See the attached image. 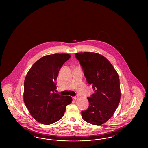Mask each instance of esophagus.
Segmentation results:
<instances>
[{"label": "esophagus", "mask_w": 148, "mask_h": 148, "mask_svg": "<svg viewBox=\"0 0 148 148\" xmlns=\"http://www.w3.org/2000/svg\"><path fill=\"white\" fill-rule=\"evenodd\" d=\"M78 98H79V96H78V95H76V96H75V97H73V99L74 100H76V99Z\"/></svg>", "instance_id": "1"}]
</instances>
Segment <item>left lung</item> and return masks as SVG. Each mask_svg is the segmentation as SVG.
I'll return each mask as SVG.
<instances>
[{"label": "left lung", "instance_id": "left-lung-1", "mask_svg": "<svg viewBox=\"0 0 148 148\" xmlns=\"http://www.w3.org/2000/svg\"><path fill=\"white\" fill-rule=\"evenodd\" d=\"M87 82L94 93L87 98L89 106L81 111L85 121L95 125L103 124L113 115L121 99L118 74L107 58L95 53L75 54Z\"/></svg>", "mask_w": 148, "mask_h": 148}]
</instances>
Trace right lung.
I'll list each match as a JSON object with an SVG mask.
<instances>
[{
  "mask_svg": "<svg viewBox=\"0 0 148 148\" xmlns=\"http://www.w3.org/2000/svg\"><path fill=\"white\" fill-rule=\"evenodd\" d=\"M71 58L68 54L46 55L35 63L24 84V102L32 116L42 124L49 125L64 116L72 103L70 96L56 93V81L63 64Z\"/></svg>",
  "mask_w": 148,
  "mask_h": 148,
  "instance_id": "1",
  "label": "right lung"
}]
</instances>
